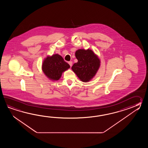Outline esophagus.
Returning <instances> with one entry per match:
<instances>
[{"label": "esophagus", "instance_id": "obj_1", "mask_svg": "<svg viewBox=\"0 0 148 148\" xmlns=\"http://www.w3.org/2000/svg\"><path fill=\"white\" fill-rule=\"evenodd\" d=\"M68 63L69 64L70 66H72V65H73V62H72V61H69V62H68Z\"/></svg>", "mask_w": 148, "mask_h": 148}]
</instances>
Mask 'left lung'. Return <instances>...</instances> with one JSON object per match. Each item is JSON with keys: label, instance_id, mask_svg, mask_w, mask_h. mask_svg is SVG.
I'll use <instances>...</instances> for the list:
<instances>
[{"label": "left lung", "instance_id": "obj_1", "mask_svg": "<svg viewBox=\"0 0 148 148\" xmlns=\"http://www.w3.org/2000/svg\"><path fill=\"white\" fill-rule=\"evenodd\" d=\"M78 60L71 69L82 82H89L94 77L100 66L101 61L92 51L79 49L75 53Z\"/></svg>", "mask_w": 148, "mask_h": 148}]
</instances>
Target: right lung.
<instances>
[{"mask_svg": "<svg viewBox=\"0 0 148 148\" xmlns=\"http://www.w3.org/2000/svg\"><path fill=\"white\" fill-rule=\"evenodd\" d=\"M69 68V64L58 54H53L51 57L47 56L42 64L43 73L48 78L52 80H58L62 73Z\"/></svg>", "mask_w": 148, "mask_h": 148, "instance_id": "add662e5", "label": "right lung"}]
</instances>
